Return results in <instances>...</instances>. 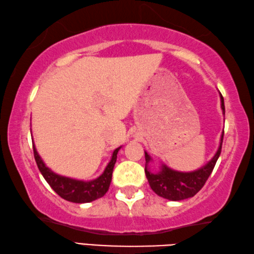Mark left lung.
<instances>
[{
    "instance_id": "8db88e82",
    "label": "left lung",
    "mask_w": 254,
    "mask_h": 254,
    "mask_svg": "<svg viewBox=\"0 0 254 254\" xmlns=\"http://www.w3.org/2000/svg\"><path fill=\"white\" fill-rule=\"evenodd\" d=\"M221 107L223 114H225V106H224V98L221 94ZM223 136H224V131L221 136L220 147H218L215 156L206 163L201 168L197 169L190 173H182V171L173 170L166 165L161 166V169L157 174H152L149 171L148 163L151 161V157L147 152H144L145 156V176H147L150 187L156 192L158 196L162 198L169 200H183L186 198L195 196L198 192L206 183V180L212 174L218 157L221 154Z\"/></svg>"
}]
</instances>
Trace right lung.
<instances>
[{
	"label": "right lung",
	"instance_id": "right-lung-1",
	"mask_svg": "<svg viewBox=\"0 0 254 254\" xmlns=\"http://www.w3.org/2000/svg\"><path fill=\"white\" fill-rule=\"evenodd\" d=\"M33 145V154L34 159H36L37 166L39 168L41 175L44 176L46 182L50 185V187L57 192V194L62 197V198L66 199L71 203H89L106 194V191L109 190L111 180H112V174H113V168L115 162H117L118 152L121 147L114 150L113 154H112V159L109 162V165L106 166L104 170L100 177L91 180V182H84V180H77L68 177H64L55 174L54 171H51L48 167L45 165V162L42 161L39 153L37 152V149Z\"/></svg>",
	"mask_w": 254,
	"mask_h": 254
}]
</instances>
